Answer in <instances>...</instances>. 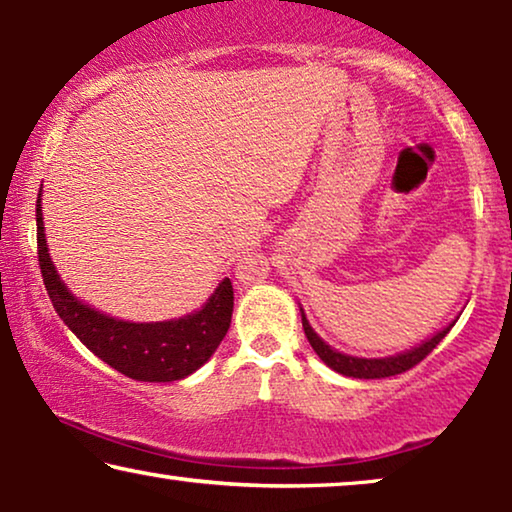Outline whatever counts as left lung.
<instances>
[{
    "label": "left lung",
    "mask_w": 512,
    "mask_h": 512,
    "mask_svg": "<svg viewBox=\"0 0 512 512\" xmlns=\"http://www.w3.org/2000/svg\"><path fill=\"white\" fill-rule=\"evenodd\" d=\"M454 324H450L443 331L433 335L431 340L422 342V345L410 349V352H403V354H396V356H387V359H356V356H347V354H340L335 352L326 345L324 340L319 338L317 333L312 331V326L307 324L305 314H303V331L307 335V340H310V345L314 352L319 354V359L326 363L328 368H333L335 373L340 375H347V377H359V380H380V377H391V375H401L405 370L415 368L419 361H424L426 356H429L433 349L438 347V342L445 338L447 333H450V328Z\"/></svg>",
    "instance_id": "left-lung-1"
}]
</instances>
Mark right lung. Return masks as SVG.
I'll return each instance as SVG.
<instances>
[{"label": "right lung", "mask_w": 512, "mask_h": 512, "mask_svg": "<svg viewBox=\"0 0 512 512\" xmlns=\"http://www.w3.org/2000/svg\"><path fill=\"white\" fill-rule=\"evenodd\" d=\"M37 254L48 298L76 338L97 359L139 382H174L191 375L216 352L233 317V284L223 279L209 303L184 319L130 324L95 312L60 282L44 240L41 193L37 200Z\"/></svg>", "instance_id": "1"}]
</instances>
